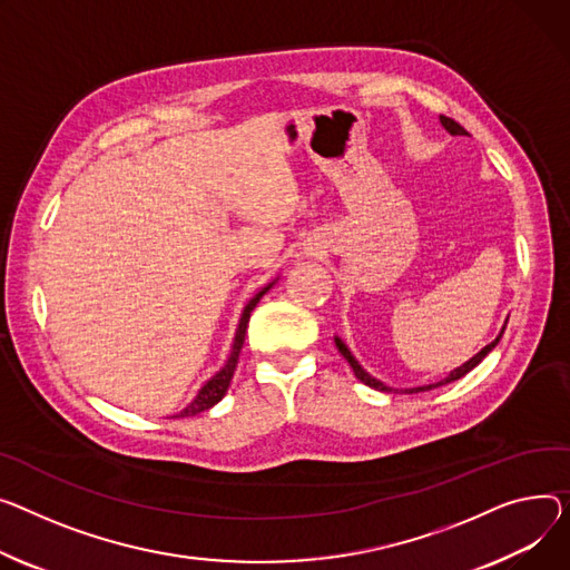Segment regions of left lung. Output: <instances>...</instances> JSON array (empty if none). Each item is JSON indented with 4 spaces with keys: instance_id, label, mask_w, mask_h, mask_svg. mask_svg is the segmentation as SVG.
Wrapping results in <instances>:
<instances>
[{
    "instance_id": "obj_1",
    "label": "left lung",
    "mask_w": 570,
    "mask_h": 570,
    "mask_svg": "<svg viewBox=\"0 0 570 570\" xmlns=\"http://www.w3.org/2000/svg\"><path fill=\"white\" fill-rule=\"evenodd\" d=\"M440 124H442V128L449 132V135H463L465 130L456 124V121H453V119H446V117H440ZM507 327V325H504ZM504 327H502V332L495 336V341H490V344L488 346H483L474 357H470L465 364H461L459 368H453L446 377H444V381H440V383H433V385H422V387H412V390H405V394H414V392H426V390H433V387H440V385H446V383H453V381H459V377H463L465 373H470L492 348H495L498 344H500V338H502V334H504ZM334 344H336V348H338V353L341 355H344L346 357V362L351 364V368H353V373H355V377H357V381H362L364 385H368V387H373V390H377V392H392V387H387L385 383H381V381H377V377H373L371 373H366L364 368H362V364L355 360V355L351 353V348L344 344V341H341L338 336H334Z\"/></svg>"
}]
</instances>
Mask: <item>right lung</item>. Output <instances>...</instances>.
<instances>
[{
  "mask_svg": "<svg viewBox=\"0 0 570 570\" xmlns=\"http://www.w3.org/2000/svg\"><path fill=\"white\" fill-rule=\"evenodd\" d=\"M275 282H277V279H273L268 286H263V288H261V291H258V293L247 302L245 309H243V314H240V321H238V330H236V336H234L232 353H229V357H226L224 366H222V368L210 377V381H206V383H204V387L197 392V396L193 399V403H187V405H185L178 414H174V416H195V414H199V412H204V410L213 407L215 403H219V401L224 399L226 390H229V385H232L234 371H236V366H238V355H240L243 344H245V332H247L249 316H252L254 307L258 305V299L275 286Z\"/></svg>",
  "mask_w": 570,
  "mask_h": 570,
  "instance_id": "add662e5",
  "label": "right lung"
}]
</instances>
